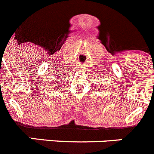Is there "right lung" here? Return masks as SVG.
<instances>
[{
	"instance_id": "add662e5",
	"label": "right lung",
	"mask_w": 154,
	"mask_h": 154,
	"mask_svg": "<svg viewBox=\"0 0 154 154\" xmlns=\"http://www.w3.org/2000/svg\"><path fill=\"white\" fill-rule=\"evenodd\" d=\"M57 85H60V82H57Z\"/></svg>"
}]
</instances>
